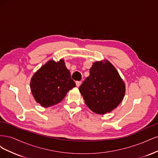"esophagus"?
Masks as SVG:
<instances>
[{"label": "esophagus", "mask_w": 158, "mask_h": 158, "mask_svg": "<svg viewBox=\"0 0 158 158\" xmlns=\"http://www.w3.org/2000/svg\"><path fill=\"white\" fill-rule=\"evenodd\" d=\"M81 84H82V82H81V81H76V85L77 87H79L81 85Z\"/></svg>", "instance_id": "1"}]
</instances>
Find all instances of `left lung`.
<instances>
[{
  "mask_svg": "<svg viewBox=\"0 0 158 158\" xmlns=\"http://www.w3.org/2000/svg\"><path fill=\"white\" fill-rule=\"evenodd\" d=\"M79 91L86 106L95 113L102 114L111 112L123 101L125 84L109 61H98L89 69V76Z\"/></svg>",
  "mask_w": 158,
  "mask_h": 158,
  "instance_id": "1",
  "label": "left lung"
}]
</instances>
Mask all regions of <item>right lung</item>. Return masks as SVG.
<instances>
[{
    "label": "right lung",
    "instance_id": "right-lung-1",
    "mask_svg": "<svg viewBox=\"0 0 158 158\" xmlns=\"http://www.w3.org/2000/svg\"><path fill=\"white\" fill-rule=\"evenodd\" d=\"M75 85L63 59L49 60L33 74L30 82L33 98L44 107L60 102Z\"/></svg>",
    "mask_w": 158,
    "mask_h": 158
}]
</instances>
